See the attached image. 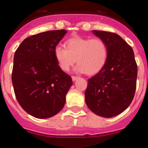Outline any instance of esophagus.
I'll use <instances>...</instances> for the list:
<instances>
[{"label": "esophagus", "instance_id": "esophagus-1", "mask_svg": "<svg viewBox=\"0 0 148 148\" xmlns=\"http://www.w3.org/2000/svg\"><path fill=\"white\" fill-rule=\"evenodd\" d=\"M71 78H72V80L73 81H75V80H77V79L79 78V77H77V76H72V77H71Z\"/></svg>", "mask_w": 148, "mask_h": 148}]
</instances>
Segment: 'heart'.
<instances>
[{
  "label": "heart",
  "instance_id": "heart-1",
  "mask_svg": "<svg viewBox=\"0 0 148 148\" xmlns=\"http://www.w3.org/2000/svg\"><path fill=\"white\" fill-rule=\"evenodd\" d=\"M54 56L60 69L66 71L77 61L76 70L94 75L105 66L108 57L106 42L99 38L74 36L65 41V48L56 46Z\"/></svg>",
  "mask_w": 148,
  "mask_h": 148
}]
</instances>
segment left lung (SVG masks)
Returning a JSON list of instances; mask_svg holds the SVG:
<instances>
[{
  "mask_svg": "<svg viewBox=\"0 0 148 148\" xmlns=\"http://www.w3.org/2000/svg\"><path fill=\"white\" fill-rule=\"evenodd\" d=\"M105 41L108 57L103 68L88 79L85 101L97 115L112 118L126 110L135 94L137 65L132 47L114 33L93 30Z\"/></svg>",
  "mask_w": 148,
  "mask_h": 148,
  "instance_id": "1",
  "label": "left lung"
}]
</instances>
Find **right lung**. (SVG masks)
<instances>
[{"label": "right lung", "instance_id": "1", "mask_svg": "<svg viewBox=\"0 0 148 148\" xmlns=\"http://www.w3.org/2000/svg\"><path fill=\"white\" fill-rule=\"evenodd\" d=\"M66 33L56 30L31 36L15 52L12 74L15 96L22 108L36 118L58 114L73 84L54 56V49Z\"/></svg>", "mask_w": 148, "mask_h": 148}]
</instances>
